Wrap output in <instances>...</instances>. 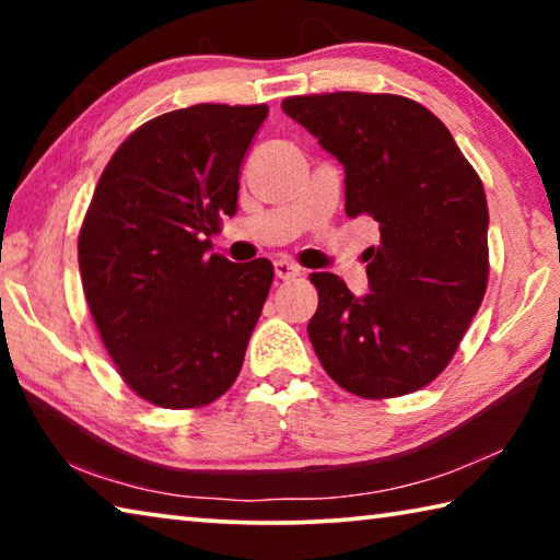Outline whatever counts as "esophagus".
<instances>
[{"label":"esophagus","instance_id":"1","mask_svg":"<svg viewBox=\"0 0 560 560\" xmlns=\"http://www.w3.org/2000/svg\"><path fill=\"white\" fill-rule=\"evenodd\" d=\"M273 273H277V279H281V281H291V279L301 277V267H296V264H291L287 259H279V261H273Z\"/></svg>","mask_w":560,"mask_h":560}]
</instances>
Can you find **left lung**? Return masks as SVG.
<instances>
[{
	"label": "left lung",
	"instance_id": "obj_1",
	"mask_svg": "<svg viewBox=\"0 0 560 560\" xmlns=\"http://www.w3.org/2000/svg\"><path fill=\"white\" fill-rule=\"evenodd\" d=\"M346 173V214L377 222L365 249L368 291L311 273L318 308L308 338L348 393L381 400L432 383L485 299L489 210L479 175L444 122L393 93L338 91L283 98Z\"/></svg>",
	"mask_w": 560,
	"mask_h": 560
}]
</instances>
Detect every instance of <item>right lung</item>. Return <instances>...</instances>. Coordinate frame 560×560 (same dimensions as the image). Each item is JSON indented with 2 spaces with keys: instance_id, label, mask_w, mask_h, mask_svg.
Returning a JSON list of instances; mask_svg holds the SVG:
<instances>
[{
  "instance_id": "obj_1",
  "label": "right lung",
  "mask_w": 560,
  "mask_h": 560,
  "mask_svg": "<svg viewBox=\"0 0 560 560\" xmlns=\"http://www.w3.org/2000/svg\"><path fill=\"white\" fill-rule=\"evenodd\" d=\"M267 113L197 103L148 120L93 192L83 293L120 377L148 402L210 405L242 371L273 267L217 257L210 236L236 214L242 160Z\"/></svg>"
}]
</instances>
